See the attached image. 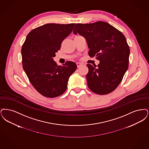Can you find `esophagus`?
I'll use <instances>...</instances> for the list:
<instances>
[{
	"label": "esophagus",
	"instance_id": "obj_1",
	"mask_svg": "<svg viewBox=\"0 0 149 149\" xmlns=\"http://www.w3.org/2000/svg\"><path fill=\"white\" fill-rule=\"evenodd\" d=\"M76 64H77V66L78 68H79L81 65H82L81 63H79V62H77Z\"/></svg>",
	"mask_w": 149,
	"mask_h": 149
}]
</instances>
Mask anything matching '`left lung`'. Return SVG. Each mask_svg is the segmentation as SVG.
Returning <instances> with one entry per match:
<instances>
[{
	"instance_id": "8db88e82",
	"label": "left lung",
	"mask_w": 149,
	"mask_h": 149,
	"mask_svg": "<svg viewBox=\"0 0 149 149\" xmlns=\"http://www.w3.org/2000/svg\"><path fill=\"white\" fill-rule=\"evenodd\" d=\"M73 32L85 38L90 48L88 55L100 61L97 66L87 65L88 72L86 78L89 88L98 95L114 91L129 67V46L124 35L102 21L78 23Z\"/></svg>"
}]
</instances>
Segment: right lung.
Masks as SVG:
<instances>
[{
  "label": "right lung",
  "mask_w": 149,
  "mask_h": 149,
  "mask_svg": "<svg viewBox=\"0 0 149 149\" xmlns=\"http://www.w3.org/2000/svg\"><path fill=\"white\" fill-rule=\"evenodd\" d=\"M75 23H48L29 33L22 48L24 71L33 86L46 97H58L65 92L76 64L67 61L58 65L53 61L62 41L72 32Z\"/></svg>",
  "instance_id": "1"
}]
</instances>
